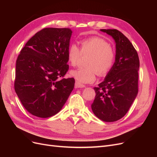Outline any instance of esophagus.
<instances>
[{
	"instance_id": "obj_1",
	"label": "esophagus",
	"mask_w": 157,
	"mask_h": 157,
	"mask_svg": "<svg viewBox=\"0 0 157 157\" xmlns=\"http://www.w3.org/2000/svg\"><path fill=\"white\" fill-rule=\"evenodd\" d=\"M85 86L82 84H80V82L76 81L75 82V88H84Z\"/></svg>"
}]
</instances>
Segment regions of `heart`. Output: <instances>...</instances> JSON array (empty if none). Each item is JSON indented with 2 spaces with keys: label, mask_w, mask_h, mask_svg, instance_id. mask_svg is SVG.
<instances>
[{
  "label": "heart",
  "mask_w": 157,
  "mask_h": 157,
  "mask_svg": "<svg viewBox=\"0 0 157 157\" xmlns=\"http://www.w3.org/2000/svg\"><path fill=\"white\" fill-rule=\"evenodd\" d=\"M88 56L86 67L72 70L71 77L80 84L92 83L96 80V74L105 77L113 67L116 54L111 44L100 37L92 36L80 41V48L75 44L69 45L67 50V61L69 65L75 66L81 56Z\"/></svg>",
  "instance_id": "b5f03b06"
}]
</instances>
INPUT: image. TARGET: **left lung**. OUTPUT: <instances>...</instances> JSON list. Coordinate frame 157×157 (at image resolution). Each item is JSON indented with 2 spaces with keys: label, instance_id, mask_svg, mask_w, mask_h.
I'll use <instances>...</instances> for the list:
<instances>
[{
  "label": "left lung",
  "instance_id": "obj_1",
  "mask_svg": "<svg viewBox=\"0 0 157 157\" xmlns=\"http://www.w3.org/2000/svg\"><path fill=\"white\" fill-rule=\"evenodd\" d=\"M116 42V60L104 80L94 87L96 97L92 111L104 122L121 119L129 110L138 92L140 60L128 38L117 29H101Z\"/></svg>",
  "mask_w": 157,
  "mask_h": 157
}]
</instances>
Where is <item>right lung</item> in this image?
Listing matches in <instances>:
<instances>
[{
    "label": "right lung",
    "instance_id": "right-lung-1",
    "mask_svg": "<svg viewBox=\"0 0 157 157\" xmlns=\"http://www.w3.org/2000/svg\"><path fill=\"white\" fill-rule=\"evenodd\" d=\"M69 28H44L27 41L16 65L14 89L26 110L40 118L54 116L62 109L75 86L64 78L69 70Z\"/></svg>",
    "mask_w": 157,
    "mask_h": 157
}]
</instances>
